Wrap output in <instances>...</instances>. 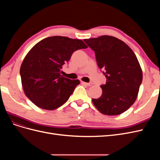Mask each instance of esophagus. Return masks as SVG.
<instances>
[{
  "label": "esophagus",
  "mask_w": 160,
  "mask_h": 160,
  "mask_svg": "<svg viewBox=\"0 0 160 160\" xmlns=\"http://www.w3.org/2000/svg\"><path fill=\"white\" fill-rule=\"evenodd\" d=\"M82 83L85 85H87V86H91V85H92L91 83H85V82H82Z\"/></svg>",
  "instance_id": "34e87169"
}]
</instances>
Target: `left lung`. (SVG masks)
Returning <instances> with one entry per match:
<instances>
[{
	"label": "left lung",
	"mask_w": 160,
	"mask_h": 160,
	"mask_svg": "<svg viewBox=\"0 0 160 160\" xmlns=\"http://www.w3.org/2000/svg\"><path fill=\"white\" fill-rule=\"evenodd\" d=\"M95 51L98 67L106 77L102 95L92 101L101 113H123L137 99L143 79L142 70L133 51L119 38L108 35L85 39Z\"/></svg>",
	"instance_id": "left-lung-1"
}]
</instances>
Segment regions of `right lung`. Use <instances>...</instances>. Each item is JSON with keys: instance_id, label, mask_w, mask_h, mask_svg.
Listing matches in <instances>:
<instances>
[{"instance_id": "obj_1", "label": "right lung", "mask_w": 160, "mask_h": 160, "mask_svg": "<svg viewBox=\"0 0 160 160\" xmlns=\"http://www.w3.org/2000/svg\"><path fill=\"white\" fill-rule=\"evenodd\" d=\"M86 48L83 41L61 36L47 37L37 43L27 53L20 69L27 98L37 107L47 110L63 105L80 81L62 76V65L73 52Z\"/></svg>"}]
</instances>
